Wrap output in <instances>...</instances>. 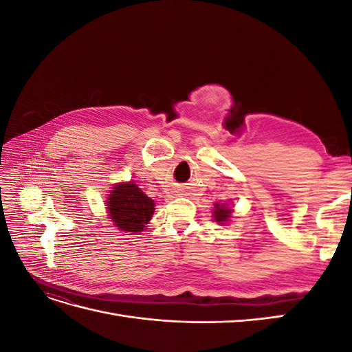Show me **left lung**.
<instances>
[{"label":"left lung","instance_id":"obj_1","mask_svg":"<svg viewBox=\"0 0 352 352\" xmlns=\"http://www.w3.org/2000/svg\"><path fill=\"white\" fill-rule=\"evenodd\" d=\"M232 210L226 208V207H219V204H216V210H214V220L216 221H226L230 217Z\"/></svg>","mask_w":352,"mask_h":352}]
</instances>
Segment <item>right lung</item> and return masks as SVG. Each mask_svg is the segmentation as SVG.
I'll list each match as a JSON object with an SVG mask.
<instances>
[{
	"label": "right lung",
	"mask_w": 352,
	"mask_h": 352,
	"mask_svg": "<svg viewBox=\"0 0 352 352\" xmlns=\"http://www.w3.org/2000/svg\"><path fill=\"white\" fill-rule=\"evenodd\" d=\"M107 204L110 219L123 232H142L154 214V201L132 182L114 186Z\"/></svg>",
	"instance_id": "right-lung-1"
}]
</instances>
